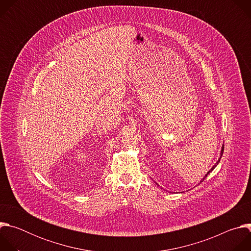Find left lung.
<instances>
[{
    "mask_svg": "<svg viewBox=\"0 0 251 251\" xmlns=\"http://www.w3.org/2000/svg\"><path fill=\"white\" fill-rule=\"evenodd\" d=\"M224 149H225V146H224V147H223V150H222V153H221V158H222V156H223V154H224ZM221 158H220V160H219V161H218V162H217V164H216V165H214V166H213V167H212V168H211V169H210V171H208V172H207V174H206V175H205V176H203V178H202V180H201V182H203V181H204V180H205V177H206V176H207V175H208V174H209V173H210V172H211V171H212V170H213V169H214V168H216V167H217V165H218V164H219V163H220V161H221Z\"/></svg>",
    "mask_w": 251,
    "mask_h": 251,
    "instance_id": "8db88e82",
    "label": "left lung"
}]
</instances>
